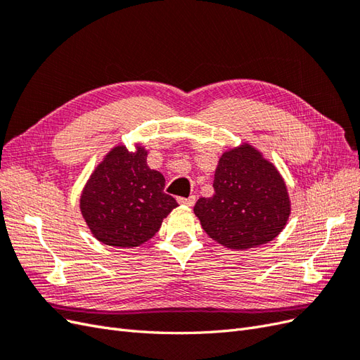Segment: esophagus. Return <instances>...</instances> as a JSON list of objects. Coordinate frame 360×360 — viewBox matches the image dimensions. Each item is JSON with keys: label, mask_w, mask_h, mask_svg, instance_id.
<instances>
[{"label": "esophagus", "mask_w": 360, "mask_h": 360, "mask_svg": "<svg viewBox=\"0 0 360 360\" xmlns=\"http://www.w3.org/2000/svg\"><path fill=\"white\" fill-rule=\"evenodd\" d=\"M177 201L180 202V204H184V205H188V207H192L193 204H195V201H197V198H195L193 197V195H191V197L189 198H177Z\"/></svg>", "instance_id": "1"}]
</instances>
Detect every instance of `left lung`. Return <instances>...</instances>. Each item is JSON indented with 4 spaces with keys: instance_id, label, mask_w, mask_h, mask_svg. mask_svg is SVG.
Returning <instances> with one entry per match:
<instances>
[{
    "instance_id": "left-lung-1",
    "label": "left lung",
    "mask_w": 360,
    "mask_h": 360,
    "mask_svg": "<svg viewBox=\"0 0 360 360\" xmlns=\"http://www.w3.org/2000/svg\"><path fill=\"white\" fill-rule=\"evenodd\" d=\"M214 193L193 207L202 230L225 248L245 250L274 240L291 213L285 181L257 148L225 151L214 171Z\"/></svg>"
}]
</instances>
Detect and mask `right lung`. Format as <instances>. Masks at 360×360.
<instances>
[{"label":"right lung","instance_id":"add662e5","mask_svg":"<svg viewBox=\"0 0 360 360\" xmlns=\"http://www.w3.org/2000/svg\"><path fill=\"white\" fill-rule=\"evenodd\" d=\"M165 179L147 165V150L111 148L81 193L82 217L97 240L115 248H136L150 240L179 205L163 192Z\"/></svg>","mask_w":360,"mask_h":360}]
</instances>
